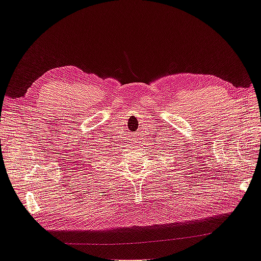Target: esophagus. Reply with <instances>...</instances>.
I'll return each instance as SVG.
<instances>
[{
	"label": "esophagus",
	"mask_w": 261,
	"mask_h": 261,
	"mask_svg": "<svg viewBox=\"0 0 261 261\" xmlns=\"http://www.w3.org/2000/svg\"><path fill=\"white\" fill-rule=\"evenodd\" d=\"M138 143H140V140H138Z\"/></svg>",
	"instance_id": "34e87169"
}]
</instances>
